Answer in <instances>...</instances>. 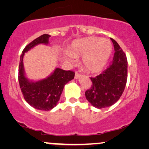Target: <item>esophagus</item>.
<instances>
[{
    "mask_svg": "<svg viewBox=\"0 0 149 149\" xmlns=\"http://www.w3.org/2000/svg\"><path fill=\"white\" fill-rule=\"evenodd\" d=\"M81 77V74H79L78 72H76L75 73V75H74V78L76 79H78Z\"/></svg>",
    "mask_w": 149,
    "mask_h": 149,
    "instance_id": "34e87169",
    "label": "esophagus"
}]
</instances>
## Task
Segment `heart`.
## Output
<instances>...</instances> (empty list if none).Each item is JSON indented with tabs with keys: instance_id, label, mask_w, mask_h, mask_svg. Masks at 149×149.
Masks as SVG:
<instances>
[{
	"instance_id": "heart-1",
	"label": "heart",
	"mask_w": 149,
	"mask_h": 149,
	"mask_svg": "<svg viewBox=\"0 0 149 149\" xmlns=\"http://www.w3.org/2000/svg\"><path fill=\"white\" fill-rule=\"evenodd\" d=\"M113 46L108 39L99 37H86L74 40L67 49L64 56L66 60L74 62V58H82L85 68L92 72L100 71L111 56Z\"/></svg>"
}]
</instances>
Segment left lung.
I'll return each mask as SVG.
<instances>
[{
    "label": "left lung",
    "instance_id": "8db88e82",
    "mask_svg": "<svg viewBox=\"0 0 149 149\" xmlns=\"http://www.w3.org/2000/svg\"><path fill=\"white\" fill-rule=\"evenodd\" d=\"M115 54L109 66L100 74L91 77L92 85L85 91V97L93 107L104 109L119 100L125 89L127 78V60L119 44L111 38Z\"/></svg>",
    "mask_w": 149,
    "mask_h": 149
}]
</instances>
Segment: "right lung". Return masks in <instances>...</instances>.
<instances>
[{"instance_id": "obj_1", "label": "right lung", "mask_w": 149, "mask_h": 149, "mask_svg": "<svg viewBox=\"0 0 149 149\" xmlns=\"http://www.w3.org/2000/svg\"><path fill=\"white\" fill-rule=\"evenodd\" d=\"M49 34H42L34 39L24 49L20 56L18 80L24 99L34 109L48 111L56 107L62 94L65 85L72 80L74 72L56 68L49 76L37 81H30L26 77L23 58L25 53L39 44L47 45Z\"/></svg>"}]
</instances>
